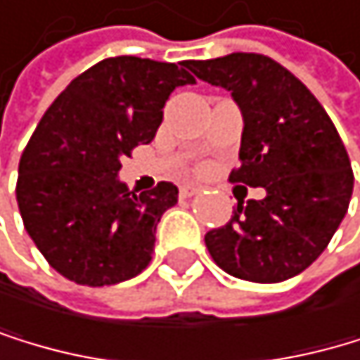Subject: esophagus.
I'll return each mask as SVG.
<instances>
[{"label": "esophagus", "mask_w": 360, "mask_h": 360, "mask_svg": "<svg viewBox=\"0 0 360 360\" xmlns=\"http://www.w3.org/2000/svg\"><path fill=\"white\" fill-rule=\"evenodd\" d=\"M199 186H192V184H186V186H181L179 188V192H181V197H195V195H199Z\"/></svg>", "instance_id": "34e87169"}]
</instances>
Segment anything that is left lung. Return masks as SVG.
I'll use <instances>...</instances> for the list:
<instances>
[{
  "instance_id": "8db88e82",
  "label": "left lung",
  "mask_w": 360,
  "mask_h": 360,
  "mask_svg": "<svg viewBox=\"0 0 360 360\" xmlns=\"http://www.w3.org/2000/svg\"><path fill=\"white\" fill-rule=\"evenodd\" d=\"M190 70L230 90L241 108V165L230 181L265 190L205 234L207 252L243 281L297 276L328 248L352 199L354 174L339 132L312 92L265 55L190 61Z\"/></svg>"
}]
</instances>
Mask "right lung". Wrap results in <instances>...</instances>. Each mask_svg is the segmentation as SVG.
<instances>
[{"mask_svg":"<svg viewBox=\"0 0 360 360\" xmlns=\"http://www.w3.org/2000/svg\"><path fill=\"white\" fill-rule=\"evenodd\" d=\"M188 61L110 57L75 77L34 128L19 159L17 205L44 259L79 285H115L148 268L161 214L176 186L134 195L121 159L155 139Z\"/></svg>","mask_w":360,"mask_h":360,"instance_id":"1","label":"right lung"}]
</instances>
